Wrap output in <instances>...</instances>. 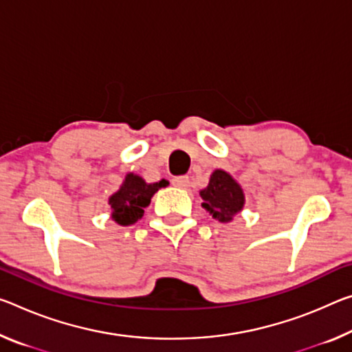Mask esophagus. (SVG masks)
I'll use <instances>...</instances> for the list:
<instances>
[{
    "label": "esophagus",
    "instance_id": "34e87169",
    "mask_svg": "<svg viewBox=\"0 0 352 352\" xmlns=\"http://www.w3.org/2000/svg\"><path fill=\"white\" fill-rule=\"evenodd\" d=\"M172 185L177 188H186L189 185V178L186 175H178L172 178Z\"/></svg>",
    "mask_w": 352,
    "mask_h": 352
}]
</instances>
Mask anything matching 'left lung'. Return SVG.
Here are the masks:
<instances>
[{
	"mask_svg": "<svg viewBox=\"0 0 352 352\" xmlns=\"http://www.w3.org/2000/svg\"><path fill=\"white\" fill-rule=\"evenodd\" d=\"M200 197L204 199V208L221 222L232 221L244 205L241 186L224 170L213 172L208 186L200 191Z\"/></svg>",
	"mask_w": 352,
	"mask_h": 352,
	"instance_id": "1",
	"label": "left lung"
}]
</instances>
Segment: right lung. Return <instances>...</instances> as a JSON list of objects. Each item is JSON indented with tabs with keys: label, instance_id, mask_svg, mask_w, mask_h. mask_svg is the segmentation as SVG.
Returning a JSON list of instances; mask_svg holds the SVG:
<instances>
[{
	"label": "right lung",
	"instance_id": "obj_1",
	"mask_svg": "<svg viewBox=\"0 0 352 352\" xmlns=\"http://www.w3.org/2000/svg\"><path fill=\"white\" fill-rule=\"evenodd\" d=\"M164 185V180L148 185L141 177L128 174L124 185L109 199V205L113 208V219L120 226L135 224L142 217L144 208H147L153 194Z\"/></svg>",
	"mask_w": 352,
	"mask_h": 352
}]
</instances>
